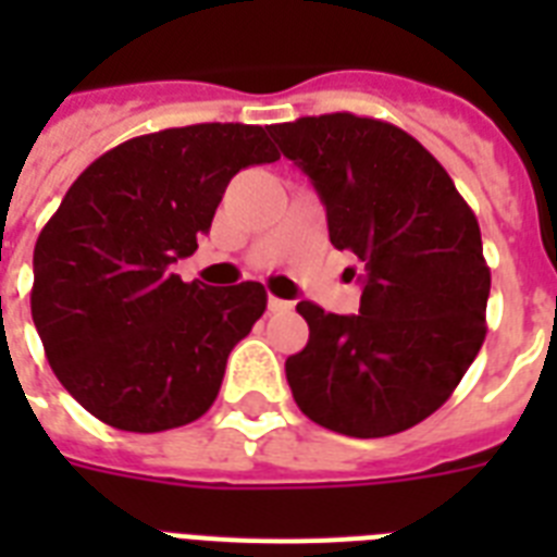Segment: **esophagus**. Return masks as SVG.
Instances as JSON below:
<instances>
[{
    "mask_svg": "<svg viewBox=\"0 0 557 557\" xmlns=\"http://www.w3.org/2000/svg\"><path fill=\"white\" fill-rule=\"evenodd\" d=\"M292 306H295L292 300H280V297H274V295L269 297V312H288Z\"/></svg>",
    "mask_w": 557,
    "mask_h": 557,
    "instance_id": "obj_1",
    "label": "esophagus"
}]
</instances>
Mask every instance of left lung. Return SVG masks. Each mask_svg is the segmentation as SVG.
Wrapping results in <instances>:
<instances>
[{
	"label": "left lung",
	"instance_id": "obj_1",
	"mask_svg": "<svg viewBox=\"0 0 557 557\" xmlns=\"http://www.w3.org/2000/svg\"><path fill=\"white\" fill-rule=\"evenodd\" d=\"M312 178L338 251L358 257V314L300 300L309 341L286 379L312 422L393 436L440 410L485 341L492 271L474 210L405 129L352 112L269 126ZM349 280L356 269H347Z\"/></svg>",
	"mask_w": 557,
	"mask_h": 557
}]
</instances>
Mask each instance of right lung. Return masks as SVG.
<instances>
[{
  "mask_svg": "<svg viewBox=\"0 0 557 557\" xmlns=\"http://www.w3.org/2000/svg\"><path fill=\"white\" fill-rule=\"evenodd\" d=\"M280 152L262 126L138 135L83 170L34 245L30 318L54 375L95 419L159 433L216 401L231 349L265 312L260 283L170 271L213 222L227 182Z\"/></svg>",
  "mask_w": 557,
  "mask_h": 557,
  "instance_id": "add662e5",
  "label": "right lung"
}]
</instances>
